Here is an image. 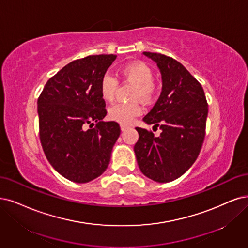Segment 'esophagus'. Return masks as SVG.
Wrapping results in <instances>:
<instances>
[{
  "label": "esophagus",
  "mask_w": 248,
  "mask_h": 248,
  "mask_svg": "<svg viewBox=\"0 0 248 248\" xmlns=\"http://www.w3.org/2000/svg\"><path fill=\"white\" fill-rule=\"evenodd\" d=\"M129 129V125H126V124H121V130L124 132V131H125V130H127Z\"/></svg>",
  "instance_id": "obj_1"
}]
</instances>
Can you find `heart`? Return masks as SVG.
Here are the masks:
<instances>
[{
	"label": "heart",
	"instance_id": "obj_1",
	"mask_svg": "<svg viewBox=\"0 0 248 248\" xmlns=\"http://www.w3.org/2000/svg\"><path fill=\"white\" fill-rule=\"evenodd\" d=\"M119 75L126 80H130L136 85L133 93V98L149 102L156 92L153 79L152 69L147 64L141 61L131 62L123 66L119 70ZM118 87L117 78L111 73L106 72L101 78L100 80V94L101 97L106 102H111L115 97L116 90ZM143 111V106L139 101H132V102H121L112 105L108 110V116L114 122L124 124H130L133 119L141 114Z\"/></svg>",
	"mask_w": 248,
	"mask_h": 248
}]
</instances>
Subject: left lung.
<instances>
[{
    "instance_id": "left-lung-1",
    "label": "left lung",
    "mask_w": 248,
    "mask_h": 248,
    "mask_svg": "<svg viewBox=\"0 0 248 248\" xmlns=\"http://www.w3.org/2000/svg\"><path fill=\"white\" fill-rule=\"evenodd\" d=\"M161 73V94L143 121L159 126L160 136L136 127L139 140L134 146L144 175L158 183L180 178L197 159L204 141L208 105L198 80L171 57L143 52Z\"/></svg>"
}]
</instances>
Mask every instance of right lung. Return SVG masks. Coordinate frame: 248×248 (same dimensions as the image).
I'll list each match as a JSON object with an SVG mask.
<instances>
[{
	"instance_id": "add662e5",
	"label": "right lung",
	"mask_w": 248,
	"mask_h": 248,
	"mask_svg": "<svg viewBox=\"0 0 248 248\" xmlns=\"http://www.w3.org/2000/svg\"><path fill=\"white\" fill-rule=\"evenodd\" d=\"M115 58L91 55L68 63L47 81L38 99L43 150L69 181L88 183L102 175L121 135L117 123L103 122L107 111L99 89Z\"/></svg>"
}]
</instances>
